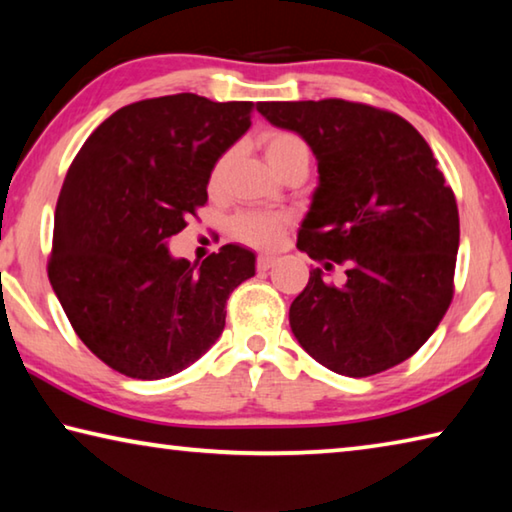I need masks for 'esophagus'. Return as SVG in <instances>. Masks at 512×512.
<instances>
[{"label": "esophagus", "mask_w": 512, "mask_h": 512, "mask_svg": "<svg viewBox=\"0 0 512 512\" xmlns=\"http://www.w3.org/2000/svg\"><path fill=\"white\" fill-rule=\"evenodd\" d=\"M275 255H259L257 257V268L259 271H268V268H271L273 264H275Z\"/></svg>", "instance_id": "obj_1"}]
</instances>
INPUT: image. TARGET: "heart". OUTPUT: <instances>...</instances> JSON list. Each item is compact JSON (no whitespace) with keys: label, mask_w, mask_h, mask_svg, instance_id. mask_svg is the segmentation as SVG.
Listing matches in <instances>:
<instances>
[{"label":"heart","mask_w":512,"mask_h":512,"mask_svg":"<svg viewBox=\"0 0 512 512\" xmlns=\"http://www.w3.org/2000/svg\"><path fill=\"white\" fill-rule=\"evenodd\" d=\"M259 144H262L268 164H271L280 176H284L289 169H296V167L309 169V162H311L309 144L302 140L298 133L273 128V131H266L262 137H259ZM232 158H235V151H225L221 158L214 162V167L210 171V180H207V185H210L212 192H216V189L221 187L223 176L225 171H228ZM287 225H289V219L284 214L241 212L230 221V235L246 246L271 248L282 239Z\"/></svg>","instance_id":"obj_1"}]
</instances>
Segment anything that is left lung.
<instances>
[{
  "label": "left lung",
  "instance_id": "left-lung-1",
  "mask_svg": "<svg viewBox=\"0 0 512 512\" xmlns=\"http://www.w3.org/2000/svg\"><path fill=\"white\" fill-rule=\"evenodd\" d=\"M257 110L298 133L318 160V187L298 248L343 287L309 273L289 323L318 363L370 377L413 357L454 298L458 207L429 144L395 112L343 99L264 101Z\"/></svg>",
  "mask_w": 512,
  "mask_h": 512
}]
</instances>
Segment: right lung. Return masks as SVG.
Instances as JSON below:
<instances>
[{"label":"right lung","instance_id":"1","mask_svg":"<svg viewBox=\"0 0 512 512\" xmlns=\"http://www.w3.org/2000/svg\"><path fill=\"white\" fill-rule=\"evenodd\" d=\"M253 101L192 92L119 108L69 167L54 216L49 282L79 339L112 370L164 379L225 327V302L255 253L221 246L201 266L167 241L207 203L214 162L250 128Z\"/></svg>","mask_w":512,"mask_h":512}]
</instances>
